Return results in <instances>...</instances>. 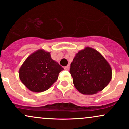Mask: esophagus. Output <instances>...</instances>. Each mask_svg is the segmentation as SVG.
<instances>
[{
	"label": "esophagus",
	"mask_w": 129,
	"mask_h": 129,
	"mask_svg": "<svg viewBox=\"0 0 129 129\" xmlns=\"http://www.w3.org/2000/svg\"><path fill=\"white\" fill-rule=\"evenodd\" d=\"M64 69L66 70H69V69H70V65H68V66H67L66 67H65Z\"/></svg>",
	"instance_id": "esophagus-1"
}]
</instances>
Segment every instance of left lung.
<instances>
[{"instance_id":"1","label":"left lung","mask_w":129,"mask_h":129,"mask_svg":"<svg viewBox=\"0 0 129 129\" xmlns=\"http://www.w3.org/2000/svg\"><path fill=\"white\" fill-rule=\"evenodd\" d=\"M70 73L75 88L84 94L102 91L112 77V70L101 53L91 47L79 51L71 63Z\"/></svg>"}]
</instances>
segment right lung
I'll use <instances>...</instances> for the list:
<instances>
[{
  "label": "right lung",
  "mask_w": 129,
  "mask_h": 129,
  "mask_svg": "<svg viewBox=\"0 0 129 129\" xmlns=\"http://www.w3.org/2000/svg\"><path fill=\"white\" fill-rule=\"evenodd\" d=\"M63 69L51 57L50 52L39 49L31 54L19 70V78L33 92L48 90L57 79Z\"/></svg>",
  "instance_id": "right-lung-1"
}]
</instances>
